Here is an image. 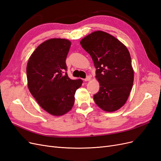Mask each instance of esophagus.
Returning <instances> with one entry per match:
<instances>
[{"label": "esophagus", "mask_w": 161, "mask_h": 161, "mask_svg": "<svg viewBox=\"0 0 161 161\" xmlns=\"http://www.w3.org/2000/svg\"><path fill=\"white\" fill-rule=\"evenodd\" d=\"M90 80H91V76H87L85 79V81H89Z\"/></svg>", "instance_id": "1"}]
</instances>
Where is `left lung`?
<instances>
[{
  "instance_id": "8db88e82",
  "label": "left lung",
  "mask_w": 161,
  "mask_h": 161,
  "mask_svg": "<svg viewBox=\"0 0 161 161\" xmlns=\"http://www.w3.org/2000/svg\"><path fill=\"white\" fill-rule=\"evenodd\" d=\"M91 56L99 80V92L94 95L95 103L105 111L119 109L127 101L134 82V70L128 50L110 34L97 31L80 41Z\"/></svg>"
}]
</instances>
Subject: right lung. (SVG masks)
<instances>
[{"mask_svg": "<svg viewBox=\"0 0 161 161\" xmlns=\"http://www.w3.org/2000/svg\"><path fill=\"white\" fill-rule=\"evenodd\" d=\"M71 43L66 39L46 40L33 52L27 65L29 90L38 104L53 115L69 112L75 103L81 79L67 75L66 59Z\"/></svg>", "mask_w": 161, "mask_h": 161, "instance_id": "1", "label": "right lung"}]
</instances>
